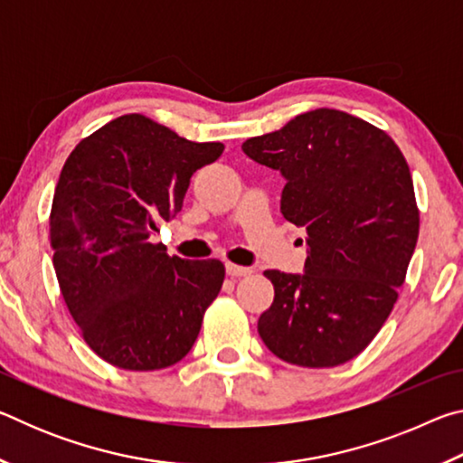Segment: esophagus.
I'll list each match as a JSON object with an SVG mask.
<instances>
[{
  "mask_svg": "<svg viewBox=\"0 0 463 463\" xmlns=\"http://www.w3.org/2000/svg\"><path fill=\"white\" fill-rule=\"evenodd\" d=\"M226 273H229L231 278H241V276H249L250 268H242V265L229 261V263H226Z\"/></svg>",
  "mask_w": 463,
  "mask_h": 463,
  "instance_id": "1",
  "label": "esophagus"
}]
</instances>
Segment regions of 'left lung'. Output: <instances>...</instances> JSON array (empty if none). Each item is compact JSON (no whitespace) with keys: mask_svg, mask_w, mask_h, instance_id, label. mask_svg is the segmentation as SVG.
<instances>
[{"mask_svg":"<svg viewBox=\"0 0 463 463\" xmlns=\"http://www.w3.org/2000/svg\"><path fill=\"white\" fill-rule=\"evenodd\" d=\"M242 153L286 177L281 214L308 234L304 273H263L276 296L260 336L294 365L349 362L386 323L417 247L409 163L386 132L331 108L247 138Z\"/></svg>","mask_w":463,"mask_h":463,"instance_id":"1","label":"left lung"}]
</instances>
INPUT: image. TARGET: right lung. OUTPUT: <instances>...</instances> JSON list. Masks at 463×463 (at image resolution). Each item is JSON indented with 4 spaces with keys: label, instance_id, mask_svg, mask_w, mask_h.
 I'll list each match as a JSON object with an SVG mask.
<instances>
[{
    "label": "right lung",
    "instance_id": "right-lung-1",
    "mask_svg": "<svg viewBox=\"0 0 463 463\" xmlns=\"http://www.w3.org/2000/svg\"><path fill=\"white\" fill-rule=\"evenodd\" d=\"M222 151L124 114L67 156L49 218L52 263L62 300L104 362L153 372L194 347L224 265L169 257L151 237L182 210L195 171Z\"/></svg>",
    "mask_w": 463,
    "mask_h": 463
}]
</instances>
